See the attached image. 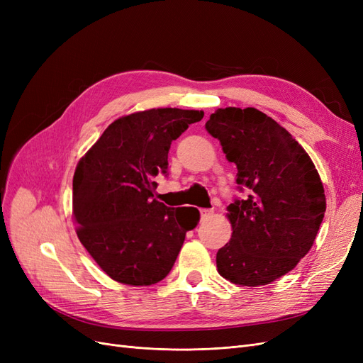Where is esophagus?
Returning <instances> with one entry per match:
<instances>
[{"mask_svg":"<svg viewBox=\"0 0 363 363\" xmlns=\"http://www.w3.org/2000/svg\"><path fill=\"white\" fill-rule=\"evenodd\" d=\"M200 213H201V219H207V218L212 216L213 211H212V208H201Z\"/></svg>","mask_w":363,"mask_h":363,"instance_id":"obj_1","label":"esophagus"}]
</instances>
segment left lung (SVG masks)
<instances>
[{
  "mask_svg": "<svg viewBox=\"0 0 363 363\" xmlns=\"http://www.w3.org/2000/svg\"><path fill=\"white\" fill-rule=\"evenodd\" d=\"M206 130L250 192L227 207L233 233L216 252L218 272L242 286L269 284L313 245L325 212L320 174L289 131L255 107L218 108Z\"/></svg>",
  "mask_w": 363,
  "mask_h": 363,
  "instance_id": "obj_1",
  "label": "left lung"
}]
</instances>
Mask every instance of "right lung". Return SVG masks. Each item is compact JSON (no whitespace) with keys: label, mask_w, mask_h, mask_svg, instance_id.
Returning <instances> with one entry per match:
<instances>
[{"label":"right lung","mask_w":363,"mask_h":363,"mask_svg":"<svg viewBox=\"0 0 363 363\" xmlns=\"http://www.w3.org/2000/svg\"><path fill=\"white\" fill-rule=\"evenodd\" d=\"M203 111L150 108L118 118L77 163L72 218L77 236L108 277L150 286L168 276L199 224L195 207L171 208L155 199L168 151Z\"/></svg>","instance_id":"right-lung-1"}]
</instances>
